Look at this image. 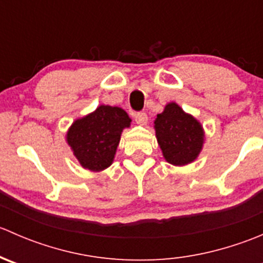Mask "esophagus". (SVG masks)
<instances>
[{
    "label": "esophagus",
    "mask_w": 263,
    "mask_h": 263,
    "mask_svg": "<svg viewBox=\"0 0 263 263\" xmlns=\"http://www.w3.org/2000/svg\"><path fill=\"white\" fill-rule=\"evenodd\" d=\"M135 121H136V123L140 124V126H145V124L147 123V115L144 112L135 113Z\"/></svg>",
    "instance_id": "34e87169"
}]
</instances>
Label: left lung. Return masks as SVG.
<instances>
[{
    "label": "left lung",
    "mask_w": 263,
    "mask_h": 263,
    "mask_svg": "<svg viewBox=\"0 0 263 263\" xmlns=\"http://www.w3.org/2000/svg\"><path fill=\"white\" fill-rule=\"evenodd\" d=\"M155 136L164 159L176 166H184L198 158L205 144L202 124L176 102L164 107L154 121Z\"/></svg>",
    "instance_id": "left-lung-1"
}]
</instances>
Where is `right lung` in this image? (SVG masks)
<instances>
[{
  "instance_id": "right-lung-1",
  "label": "right lung",
  "mask_w": 263,
  "mask_h": 263,
  "mask_svg": "<svg viewBox=\"0 0 263 263\" xmlns=\"http://www.w3.org/2000/svg\"><path fill=\"white\" fill-rule=\"evenodd\" d=\"M131 122L122 108L100 104L72 122L66 132V142L82 168L102 172L112 165L122 132L129 128Z\"/></svg>"
}]
</instances>
